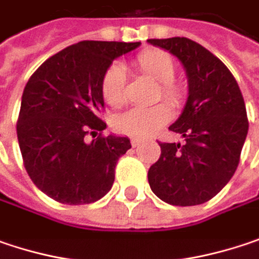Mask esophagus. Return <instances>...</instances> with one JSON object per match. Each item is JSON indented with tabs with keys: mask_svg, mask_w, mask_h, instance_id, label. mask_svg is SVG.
Masks as SVG:
<instances>
[{
	"mask_svg": "<svg viewBox=\"0 0 259 259\" xmlns=\"http://www.w3.org/2000/svg\"><path fill=\"white\" fill-rule=\"evenodd\" d=\"M130 141H131V146H133V147H137V146H139V144H140V141H141V140L136 139V137H134V139H131V140H130Z\"/></svg>",
	"mask_w": 259,
	"mask_h": 259,
	"instance_id": "esophagus-1",
	"label": "esophagus"
}]
</instances>
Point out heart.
Returning a JSON list of instances; mask_svg holds the SVG:
<instances>
[{"instance_id":"b5f03b06","label":"heart","mask_w":259,"mask_h":259,"mask_svg":"<svg viewBox=\"0 0 259 259\" xmlns=\"http://www.w3.org/2000/svg\"><path fill=\"white\" fill-rule=\"evenodd\" d=\"M133 62L140 72L152 76L159 82V96H162L169 104L180 107L184 103L186 91L183 85L174 79L177 65L169 53L157 48H149L139 53ZM125 85L126 75L123 67L118 63L109 66L103 73L100 83L104 102L112 107L120 106L125 102ZM169 107L165 103L146 107H133L115 116L113 128L125 136L146 137L165 125L169 119Z\"/></svg>"}]
</instances>
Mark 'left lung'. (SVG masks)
<instances>
[{
	"label": "left lung",
	"mask_w": 259,
	"mask_h": 259,
	"mask_svg": "<svg viewBox=\"0 0 259 259\" xmlns=\"http://www.w3.org/2000/svg\"><path fill=\"white\" fill-rule=\"evenodd\" d=\"M183 63L189 99L169 131L186 143H159L160 156L149 169L159 199L176 206L211 200L234 176L248 134V116L237 81L218 57L184 36L147 39Z\"/></svg>",
	"instance_id": "left-lung-1"
}]
</instances>
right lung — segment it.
Instances as JSON below:
<instances>
[{
    "label": "right lung",
    "mask_w": 259,
    "mask_h": 259,
    "mask_svg": "<svg viewBox=\"0 0 259 259\" xmlns=\"http://www.w3.org/2000/svg\"><path fill=\"white\" fill-rule=\"evenodd\" d=\"M140 42L81 41L47 59L23 90L17 140L25 169L48 197L85 205L112 189L115 168L131 149L126 137L103 136L102 76ZM95 137L87 143L84 137Z\"/></svg>",
    "instance_id": "add662e5"
}]
</instances>
